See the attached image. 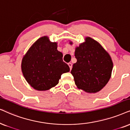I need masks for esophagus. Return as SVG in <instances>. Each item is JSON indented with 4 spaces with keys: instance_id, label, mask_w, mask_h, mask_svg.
<instances>
[{
    "instance_id": "34e87169",
    "label": "esophagus",
    "mask_w": 130,
    "mask_h": 130,
    "mask_svg": "<svg viewBox=\"0 0 130 130\" xmlns=\"http://www.w3.org/2000/svg\"><path fill=\"white\" fill-rule=\"evenodd\" d=\"M68 66H69V67H70V70H71L72 69V67H73V64H72L71 63V62H70V63H68Z\"/></svg>"
}]
</instances>
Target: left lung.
<instances>
[{"label": "left lung", "instance_id": "8db88e82", "mask_svg": "<svg viewBox=\"0 0 130 130\" xmlns=\"http://www.w3.org/2000/svg\"><path fill=\"white\" fill-rule=\"evenodd\" d=\"M70 44L73 42L70 41ZM76 63L71 73L78 89L88 93H96L106 86L113 70L110 56L101 44L90 37L75 50Z\"/></svg>", "mask_w": 130, "mask_h": 130}]
</instances>
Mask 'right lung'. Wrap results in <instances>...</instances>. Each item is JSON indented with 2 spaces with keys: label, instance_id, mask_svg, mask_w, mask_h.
Returning <instances> with one entry per match:
<instances>
[{
  "label": "right lung",
  "instance_id": "add662e5",
  "mask_svg": "<svg viewBox=\"0 0 130 130\" xmlns=\"http://www.w3.org/2000/svg\"><path fill=\"white\" fill-rule=\"evenodd\" d=\"M57 42L42 37L33 44L21 61V71L27 83L37 91H47L55 87L63 73L70 67L62 60L57 50Z\"/></svg>",
  "mask_w": 130,
  "mask_h": 130
}]
</instances>
